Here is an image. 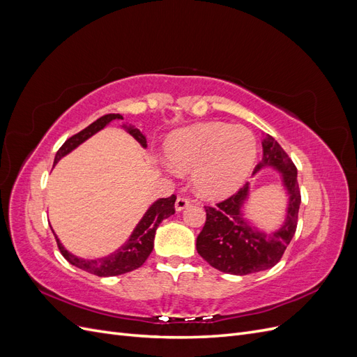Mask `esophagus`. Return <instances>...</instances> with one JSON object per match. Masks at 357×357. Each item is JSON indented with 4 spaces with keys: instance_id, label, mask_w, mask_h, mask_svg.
Returning a JSON list of instances; mask_svg holds the SVG:
<instances>
[{
    "instance_id": "34e87169",
    "label": "esophagus",
    "mask_w": 357,
    "mask_h": 357,
    "mask_svg": "<svg viewBox=\"0 0 357 357\" xmlns=\"http://www.w3.org/2000/svg\"><path fill=\"white\" fill-rule=\"evenodd\" d=\"M189 205H190V201L186 197H178L177 201H176V210L181 211V210H185L186 207H189Z\"/></svg>"
}]
</instances>
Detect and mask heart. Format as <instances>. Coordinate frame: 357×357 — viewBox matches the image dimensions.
Returning a JSON list of instances; mask_svg holds the SVG:
<instances>
[{
  "label": "heart",
  "instance_id": "b5f03b06",
  "mask_svg": "<svg viewBox=\"0 0 357 357\" xmlns=\"http://www.w3.org/2000/svg\"><path fill=\"white\" fill-rule=\"evenodd\" d=\"M257 142L250 129L223 122L198 123L172 134L165 143L168 164L192 172L193 188L205 198H223L250 174Z\"/></svg>",
  "mask_w": 357,
  "mask_h": 357
}]
</instances>
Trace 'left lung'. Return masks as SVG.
I'll return each instance as SVG.
<instances>
[{
	"instance_id": "1",
	"label": "left lung",
	"mask_w": 357,
	"mask_h": 357,
	"mask_svg": "<svg viewBox=\"0 0 357 357\" xmlns=\"http://www.w3.org/2000/svg\"><path fill=\"white\" fill-rule=\"evenodd\" d=\"M262 147L264 156L255 171L273 165L283 172V183L289 192L287 220L271 236L253 231L240 213L248 192L247 183L229 198L215 205H204L207 219L197 238V250L204 261L226 274L247 275L273 268L296 232L301 205L296 167L271 135L264 137Z\"/></svg>"
}]
</instances>
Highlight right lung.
<instances>
[{
    "instance_id": "right-lung-1",
    "label": "right lung",
    "mask_w": 357,
    "mask_h": 357,
    "mask_svg": "<svg viewBox=\"0 0 357 357\" xmlns=\"http://www.w3.org/2000/svg\"><path fill=\"white\" fill-rule=\"evenodd\" d=\"M114 119H123V117L121 114H105L100 119H96L93 123H91L88 128H84L83 131L70 137L56 152L55 164L62 156L70 153L73 149L82 144L84 139L92 137L95 132H98L100 129H102L109 122L114 121ZM128 132L131 134L139 144L146 147V137L139 132L137 128H128ZM176 198H177L176 195H171L168 198H160L159 201H156L152 207L147 210L142 222L137 225L131 238H129L125 245H122L117 252H114L110 256L95 259V261H86V259H80L67 252L59 243L58 236H55L59 252L71 265L98 277H113V275H121L129 271H134V269L142 266L147 261L149 255L152 253L155 232L158 229L159 223L164 219L169 218L171 214L176 213V208H174Z\"/></svg>"
}]
</instances>
